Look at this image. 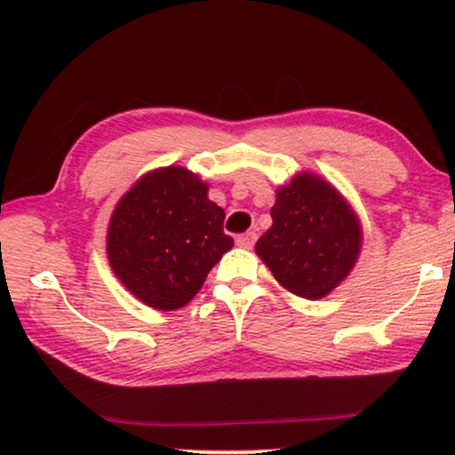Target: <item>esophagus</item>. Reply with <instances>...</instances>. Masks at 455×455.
Here are the masks:
<instances>
[{
  "label": "esophagus",
  "instance_id": "34e87169",
  "mask_svg": "<svg viewBox=\"0 0 455 455\" xmlns=\"http://www.w3.org/2000/svg\"><path fill=\"white\" fill-rule=\"evenodd\" d=\"M255 239H257L255 233H243V235L236 236V245L243 247V249H251L255 245Z\"/></svg>",
  "mask_w": 455,
  "mask_h": 455
}]
</instances>
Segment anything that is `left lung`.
Listing matches in <instances>:
<instances>
[{"instance_id": "left-lung-1", "label": "left lung", "mask_w": 455, "mask_h": 455, "mask_svg": "<svg viewBox=\"0 0 455 455\" xmlns=\"http://www.w3.org/2000/svg\"><path fill=\"white\" fill-rule=\"evenodd\" d=\"M274 225L257 241V255L283 288L308 300L327 296L359 255L362 233L333 186L300 173L277 189Z\"/></svg>"}]
</instances>
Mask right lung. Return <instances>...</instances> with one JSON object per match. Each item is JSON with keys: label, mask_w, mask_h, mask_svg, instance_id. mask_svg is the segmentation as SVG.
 <instances>
[{"label": "right lung", "mask_w": 455, "mask_h": 455, "mask_svg": "<svg viewBox=\"0 0 455 455\" xmlns=\"http://www.w3.org/2000/svg\"><path fill=\"white\" fill-rule=\"evenodd\" d=\"M225 210L184 167L139 180L114 210L108 259L120 282L148 307L175 310L198 294L208 271L233 247Z\"/></svg>", "instance_id": "right-lung-1"}]
</instances>
